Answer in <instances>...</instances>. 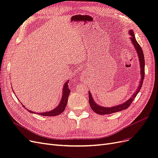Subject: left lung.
I'll return each instance as SVG.
<instances>
[{"label": "left lung", "mask_w": 158, "mask_h": 158, "mask_svg": "<svg viewBox=\"0 0 158 158\" xmlns=\"http://www.w3.org/2000/svg\"><path fill=\"white\" fill-rule=\"evenodd\" d=\"M128 33L131 36L130 39L131 40L132 44H133L134 47H135V48L137 52L138 59H139L141 80L139 83V85H138V87L137 89L136 90V92L132 94V97L130 99H128V100H127V101H126L125 102H124L123 103L118 105V106H113L111 107H103L101 106H99V105H98L96 103V102H95L94 98L92 96V94H91L90 92H89V103L90 105V107L95 113H96L98 114H111L113 113L121 111H123V110L127 109L129 106H131V104L133 102V100L135 99V98H136L138 92H140V89L142 85L143 80H144V74H145V71H144L145 60H144V52H143V51H142L141 47L140 46L139 44H138V43L136 40L135 33H134V31H132V30H129Z\"/></svg>", "instance_id": "1"}]
</instances>
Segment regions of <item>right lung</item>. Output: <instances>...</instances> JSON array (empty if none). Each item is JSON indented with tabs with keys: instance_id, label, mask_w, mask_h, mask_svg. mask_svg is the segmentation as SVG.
I'll use <instances>...</instances> for the list:
<instances>
[{
	"instance_id": "right-lung-1",
	"label": "right lung",
	"mask_w": 158,
	"mask_h": 158,
	"mask_svg": "<svg viewBox=\"0 0 158 158\" xmlns=\"http://www.w3.org/2000/svg\"><path fill=\"white\" fill-rule=\"evenodd\" d=\"M68 83H69V80L66 81V82L64 84V86L63 88V91H62V93H63V95H62L60 102V103H59V104L58 105V106H57L54 109H52V110H51V111H49L44 112V113L33 112V111H31V110H28L27 109V111H29V112H30L31 113L39 114H40V115H43V116L54 117V116L59 115V114H60V113H62L64 111V110L65 109L66 104H67V102H68V98H69V94H70V89L69 88V86H68ZM13 92H14V91H13ZM21 104L22 105L23 107H24V106H23V105L22 103H21Z\"/></svg>"
}]
</instances>
